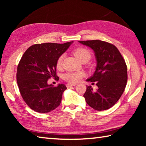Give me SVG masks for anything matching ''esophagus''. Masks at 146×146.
I'll return each instance as SVG.
<instances>
[{
  "label": "esophagus",
  "instance_id": "34e87169",
  "mask_svg": "<svg viewBox=\"0 0 146 146\" xmlns=\"http://www.w3.org/2000/svg\"><path fill=\"white\" fill-rule=\"evenodd\" d=\"M76 85V84L75 83H69L66 86H67L68 88H70V87H72V86H75Z\"/></svg>",
  "mask_w": 146,
  "mask_h": 146
}]
</instances>
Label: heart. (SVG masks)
<instances>
[{
  "label": "heart",
  "mask_w": 146,
  "mask_h": 146,
  "mask_svg": "<svg viewBox=\"0 0 146 146\" xmlns=\"http://www.w3.org/2000/svg\"><path fill=\"white\" fill-rule=\"evenodd\" d=\"M74 55L79 60L81 61L84 58H88L90 60L91 58V53L88 49L84 48H78L74 51ZM64 59V55H62L59 56L57 61H56V67L60 68L62 65ZM84 75L82 72H73L68 73L64 75V78L66 80L70 82H77L80 80L82 76Z\"/></svg>",
  "instance_id": "obj_1"
}]
</instances>
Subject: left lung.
I'll list each match as a JSON object with an SVG mask.
<instances>
[{"label": "left lung", "instance_id": "obj_1", "mask_svg": "<svg viewBox=\"0 0 146 146\" xmlns=\"http://www.w3.org/2000/svg\"><path fill=\"white\" fill-rule=\"evenodd\" d=\"M92 49L97 66L87 81L97 82L98 89L93 91L87 86L84 95L86 102L93 109L104 111L111 108L124 91L127 80V66L116 46L99 40L78 41Z\"/></svg>", "mask_w": 146, "mask_h": 146}]
</instances>
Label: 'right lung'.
<instances>
[{
    "mask_svg": "<svg viewBox=\"0 0 146 146\" xmlns=\"http://www.w3.org/2000/svg\"><path fill=\"white\" fill-rule=\"evenodd\" d=\"M73 42L35 44L22 56L17 67V84L22 97L35 111L46 113L60 105L67 88L63 84L53 87L48 84V80L58 78L56 61Z\"/></svg>",
    "mask_w": 146,
    "mask_h": 146,
    "instance_id": "right-lung-1",
    "label": "right lung"
}]
</instances>
